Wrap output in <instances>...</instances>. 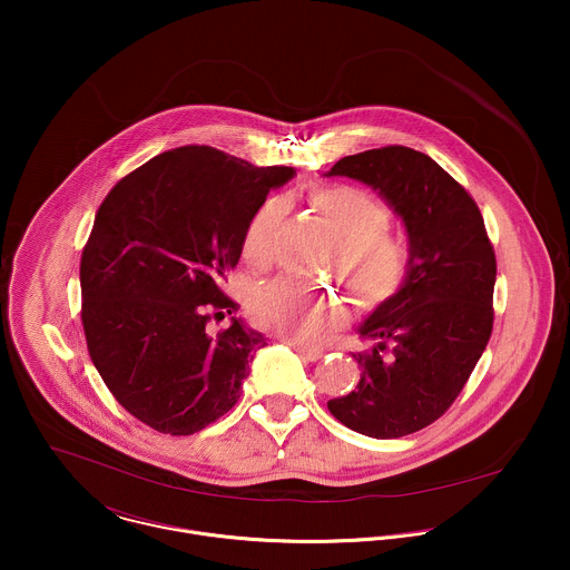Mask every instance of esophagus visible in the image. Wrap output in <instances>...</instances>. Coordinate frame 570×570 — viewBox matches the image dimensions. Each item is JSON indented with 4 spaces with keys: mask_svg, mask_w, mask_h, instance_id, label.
Wrapping results in <instances>:
<instances>
[{
    "mask_svg": "<svg viewBox=\"0 0 570 570\" xmlns=\"http://www.w3.org/2000/svg\"><path fill=\"white\" fill-rule=\"evenodd\" d=\"M292 348L303 357V360H307V362H316V360H321L323 357V351H318V348H309V346H303V344H292Z\"/></svg>",
    "mask_w": 570,
    "mask_h": 570,
    "instance_id": "obj_1",
    "label": "esophagus"
}]
</instances>
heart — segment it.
I'll return each instance as SVG.
<instances>
[{"instance_id":"heart-1","label":"heart","mask_w":570,"mask_h":570,"mask_svg":"<svg viewBox=\"0 0 570 570\" xmlns=\"http://www.w3.org/2000/svg\"><path fill=\"white\" fill-rule=\"evenodd\" d=\"M328 226L340 235L328 269L337 272L353 296L366 305L393 298L406 283L410 254L391 228V210L368 190L348 184L316 186L307 195ZM287 215V199L269 197L249 217L244 233L245 263L265 269L274 261L278 228ZM254 325L296 344H318L337 328L344 309L328 294L294 278H274L252 289L247 301Z\"/></svg>"}]
</instances>
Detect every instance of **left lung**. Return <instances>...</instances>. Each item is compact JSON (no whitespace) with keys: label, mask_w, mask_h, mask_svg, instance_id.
<instances>
[{"label":"left lung","mask_w":570,"mask_h":570,"mask_svg":"<svg viewBox=\"0 0 570 570\" xmlns=\"http://www.w3.org/2000/svg\"><path fill=\"white\" fill-rule=\"evenodd\" d=\"M333 175L371 186L400 215L410 267L357 328L371 346L353 353L355 391L326 406L360 434L406 436L454 404L488 346L495 254L476 202L421 151L371 149L333 164Z\"/></svg>","instance_id":"left-lung-1"}]
</instances>
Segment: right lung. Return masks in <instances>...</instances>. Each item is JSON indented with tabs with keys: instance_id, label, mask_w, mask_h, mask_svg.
I'll use <instances>...</instances> for the list:
<instances>
[{
	"instance_id": "1",
	"label": "right lung",
	"mask_w": 570,
	"mask_h": 570,
	"mask_svg": "<svg viewBox=\"0 0 570 570\" xmlns=\"http://www.w3.org/2000/svg\"><path fill=\"white\" fill-rule=\"evenodd\" d=\"M292 166H254L213 147H179L122 177L82 249V328L116 402L164 434H195L237 404L263 333L233 318L222 285L252 213Z\"/></svg>"
}]
</instances>
